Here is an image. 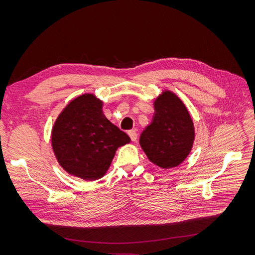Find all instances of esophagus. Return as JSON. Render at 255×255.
<instances>
[{"instance_id": "obj_1", "label": "esophagus", "mask_w": 255, "mask_h": 255, "mask_svg": "<svg viewBox=\"0 0 255 255\" xmlns=\"http://www.w3.org/2000/svg\"><path fill=\"white\" fill-rule=\"evenodd\" d=\"M128 137L130 138V140L132 141H136L137 140V133L135 132V130H128Z\"/></svg>"}]
</instances>
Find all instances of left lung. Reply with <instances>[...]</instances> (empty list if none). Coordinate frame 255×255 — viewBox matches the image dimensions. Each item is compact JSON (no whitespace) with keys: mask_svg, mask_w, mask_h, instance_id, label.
Instances as JSON below:
<instances>
[{"mask_svg":"<svg viewBox=\"0 0 255 255\" xmlns=\"http://www.w3.org/2000/svg\"><path fill=\"white\" fill-rule=\"evenodd\" d=\"M155 115L140 135L149 160L160 168H173L188 156L195 139L194 123L181 100L164 91L154 102Z\"/></svg>","mask_w":255,"mask_h":255,"instance_id":"8db88e82","label":"left lung"}]
</instances>
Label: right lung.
Instances as JSON below:
<instances>
[{
  "label": "right lung",
  "mask_w": 255,
  "mask_h": 255,
  "mask_svg": "<svg viewBox=\"0 0 255 255\" xmlns=\"http://www.w3.org/2000/svg\"><path fill=\"white\" fill-rule=\"evenodd\" d=\"M102 101L83 95L60 113L52 130L53 151L60 166L86 181L102 177L119 146L129 137L105 118Z\"/></svg>",
  "instance_id": "add662e5"
}]
</instances>
